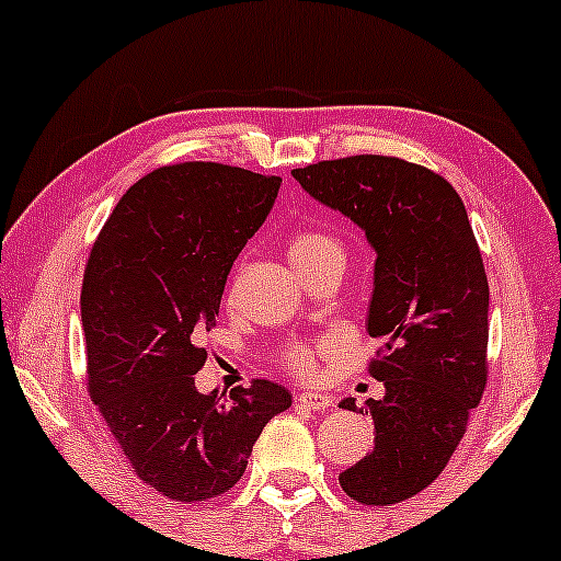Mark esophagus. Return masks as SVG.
I'll list each match as a JSON object with an SVG mask.
<instances>
[{"instance_id": "obj_1", "label": "esophagus", "mask_w": 561, "mask_h": 561, "mask_svg": "<svg viewBox=\"0 0 561 561\" xmlns=\"http://www.w3.org/2000/svg\"><path fill=\"white\" fill-rule=\"evenodd\" d=\"M295 404L304 410H328L332 404V399L328 397V393L304 391V393H295Z\"/></svg>"}]
</instances>
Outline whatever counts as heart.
Listing matches in <instances>:
<instances>
[{"mask_svg": "<svg viewBox=\"0 0 561 561\" xmlns=\"http://www.w3.org/2000/svg\"><path fill=\"white\" fill-rule=\"evenodd\" d=\"M332 252H341L335 237L319 231V229H300L287 239V257H290L293 268H309L311 263H317L319 257L332 255ZM282 367L295 378H311L317 373V348L309 346H295L282 354Z\"/></svg>", "mask_w": 561, "mask_h": 561, "instance_id": "1", "label": "heart"}]
</instances>
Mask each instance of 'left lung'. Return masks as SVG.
Here are the masks:
<instances>
[{"instance_id":"1","label":"left lung","mask_w":561,"mask_h":561,"mask_svg":"<svg viewBox=\"0 0 561 561\" xmlns=\"http://www.w3.org/2000/svg\"><path fill=\"white\" fill-rule=\"evenodd\" d=\"M293 178L375 250L367 332L383 341L370 375L386 393L367 402L373 453L337 482L365 506L402 503L445 471L488 383L490 287L477 237L458 191L404 159L359 153Z\"/></svg>"}]
</instances>
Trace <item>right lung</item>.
I'll use <instances>...</instances> for the list:
<instances>
[{
  "mask_svg": "<svg viewBox=\"0 0 561 561\" xmlns=\"http://www.w3.org/2000/svg\"><path fill=\"white\" fill-rule=\"evenodd\" d=\"M279 183L218 162L159 168L127 188L92 244L79 298L90 397L135 473L170 501L231 490L263 426L293 404L271 380L226 402L194 386L202 332Z\"/></svg>",
  "mask_w": 561,
  "mask_h": 561,
  "instance_id": "obj_1",
  "label": "right lung"
}]
</instances>
